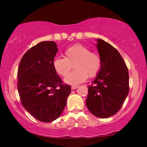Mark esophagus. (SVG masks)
Returning a JSON list of instances; mask_svg holds the SVG:
<instances>
[{
  "mask_svg": "<svg viewBox=\"0 0 147 147\" xmlns=\"http://www.w3.org/2000/svg\"><path fill=\"white\" fill-rule=\"evenodd\" d=\"M77 88H78V86H72L71 89L72 90H75V89Z\"/></svg>",
  "mask_w": 147,
  "mask_h": 147,
  "instance_id": "1",
  "label": "esophagus"
}]
</instances>
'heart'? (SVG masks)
Segmentation results:
<instances>
[{"label":"heart","mask_w":147,"mask_h":147,"mask_svg":"<svg viewBox=\"0 0 147 147\" xmlns=\"http://www.w3.org/2000/svg\"><path fill=\"white\" fill-rule=\"evenodd\" d=\"M65 57H57L53 60V67L61 77H65L74 65L75 71L65 79L66 84L77 85L85 82L88 77H95L102 68V60L99 53L91 52L88 47L75 44L64 52Z\"/></svg>","instance_id":"heart-1"}]
</instances>
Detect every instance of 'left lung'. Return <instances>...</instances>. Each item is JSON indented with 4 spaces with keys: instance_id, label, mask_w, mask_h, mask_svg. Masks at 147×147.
I'll use <instances>...</instances> for the list:
<instances>
[{
    "instance_id": "1",
    "label": "left lung",
    "mask_w": 147,
    "mask_h": 147,
    "mask_svg": "<svg viewBox=\"0 0 147 147\" xmlns=\"http://www.w3.org/2000/svg\"><path fill=\"white\" fill-rule=\"evenodd\" d=\"M96 44L102 65L88 86L87 108L97 117L106 118L117 113L129 91V70L119 52L102 39Z\"/></svg>"
}]
</instances>
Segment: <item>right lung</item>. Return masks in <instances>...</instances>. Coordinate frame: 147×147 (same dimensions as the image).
Here are the masks:
<instances>
[{
  "instance_id": "right-lung-1",
  "label": "right lung",
  "mask_w": 147,
  "mask_h": 147,
  "mask_svg": "<svg viewBox=\"0 0 147 147\" xmlns=\"http://www.w3.org/2000/svg\"><path fill=\"white\" fill-rule=\"evenodd\" d=\"M58 51L54 41H42L25 53L18 69V91L22 105L33 117L50 122L61 115L71 86L63 84L54 69Z\"/></svg>"
}]
</instances>
